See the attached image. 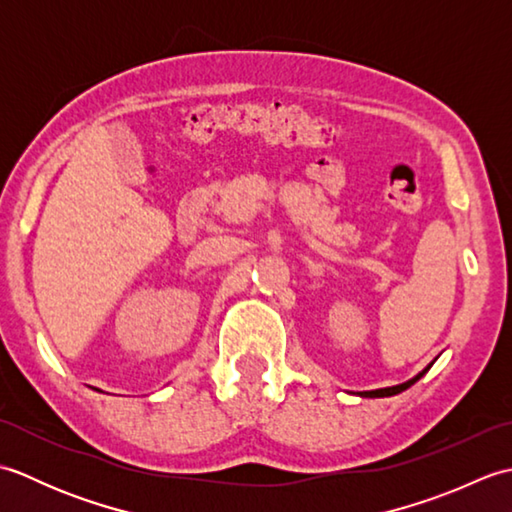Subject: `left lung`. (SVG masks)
Returning a JSON list of instances; mask_svg holds the SVG:
<instances>
[{"label": "left lung", "instance_id": "left-lung-1", "mask_svg": "<svg viewBox=\"0 0 512 512\" xmlns=\"http://www.w3.org/2000/svg\"><path fill=\"white\" fill-rule=\"evenodd\" d=\"M429 372V367L424 369V372H420L416 378H411V380H407V383H402V385H396V387H387V389H376V391H365V394H361V396H369V398H378V396H394V394H400V391H405L407 387H411L413 383H416V380H420L424 374Z\"/></svg>", "mask_w": 512, "mask_h": 512}]
</instances>
